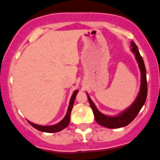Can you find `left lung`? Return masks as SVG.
<instances>
[{
  "label": "left lung",
  "instance_id": "1",
  "mask_svg": "<svg viewBox=\"0 0 160 160\" xmlns=\"http://www.w3.org/2000/svg\"><path fill=\"white\" fill-rule=\"evenodd\" d=\"M131 50L134 53V55H135L136 60L138 63L140 71H141V86H140V91L138 95L137 98L134 101L133 103L128 109L123 111L119 115L116 116V117H109V116H106L100 112L98 109L95 106V104L93 103V102L91 100L89 95L87 94L89 103L91 105V109L93 111L96 122L100 124L101 126L106 127V128H122V127L128 125L131 122L133 121L134 118L137 117V115L140 112V110L142 107V106L144 105L146 98H147L148 86H147V78H146V69H145L143 59H142V56L140 55L137 45L135 44L134 42H132V41L131 42Z\"/></svg>",
  "mask_w": 160,
  "mask_h": 160
}]
</instances>
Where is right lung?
<instances>
[{"label":"right lung","mask_w":160,"mask_h":160,"mask_svg":"<svg viewBox=\"0 0 160 160\" xmlns=\"http://www.w3.org/2000/svg\"><path fill=\"white\" fill-rule=\"evenodd\" d=\"M78 90L73 93L72 95L71 98H70V102H69V108H68V111H67V113L65 117L64 118V119L59 122L58 123L55 124V125H52V126H40V125H37V124H34L31 122H28L31 124L32 126L34 128L38 129V131L41 132H59L61 130H63L66 128L69 123V121H70V113H71L72 108H73V105H74V102H75V96L77 95L78 93Z\"/></svg>","instance_id":"right-lung-1"}]
</instances>
